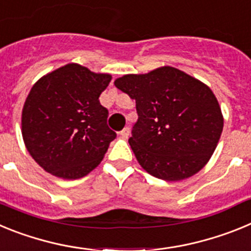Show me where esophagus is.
<instances>
[{
  "instance_id": "obj_1",
  "label": "esophagus",
  "mask_w": 251,
  "mask_h": 251,
  "mask_svg": "<svg viewBox=\"0 0 251 251\" xmlns=\"http://www.w3.org/2000/svg\"><path fill=\"white\" fill-rule=\"evenodd\" d=\"M119 136H121L122 138H128V136H129V128L128 127L123 128V129L119 132Z\"/></svg>"
}]
</instances>
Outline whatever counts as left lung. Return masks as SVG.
I'll use <instances>...</instances> for the list:
<instances>
[{"instance_id":"8db88e82","label":"left lung","mask_w":251,"mask_h":251,"mask_svg":"<svg viewBox=\"0 0 251 251\" xmlns=\"http://www.w3.org/2000/svg\"><path fill=\"white\" fill-rule=\"evenodd\" d=\"M114 85L136 100L138 119L128 142L148 174L181 181L207 163L224 127L207 85L172 66L124 75Z\"/></svg>"}]
</instances>
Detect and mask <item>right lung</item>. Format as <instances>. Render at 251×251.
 <instances>
[{"label": "right lung", "mask_w": 251, "mask_h": 251, "mask_svg": "<svg viewBox=\"0 0 251 251\" xmlns=\"http://www.w3.org/2000/svg\"><path fill=\"white\" fill-rule=\"evenodd\" d=\"M112 80L77 64L45 75L31 88L22 109V137L46 172L75 179L100 163L117 133L99 101Z\"/></svg>", "instance_id": "1"}]
</instances>
